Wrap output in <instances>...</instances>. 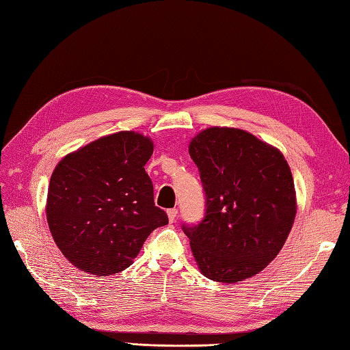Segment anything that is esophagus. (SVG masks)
Segmentation results:
<instances>
[{
  "label": "esophagus",
  "instance_id": "esophagus-1",
  "mask_svg": "<svg viewBox=\"0 0 350 350\" xmlns=\"http://www.w3.org/2000/svg\"><path fill=\"white\" fill-rule=\"evenodd\" d=\"M167 215H168L170 222H174V221H176V217H177V209H176V207H173V209H168V211H167Z\"/></svg>",
  "mask_w": 350,
  "mask_h": 350
}]
</instances>
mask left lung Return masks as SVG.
I'll return each instance as SVG.
<instances>
[{
  "mask_svg": "<svg viewBox=\"0 0 350 350\" xmlns=\"http://www.w3.org/2000/svg\"><path fill=\"white\" fill-rule=\"evenodd\" d=\"M206 209L183 224L200 269L236 282L263 271L284 245L296 215L292 171L280 150L252 133L209 128L192 138Z\"/></svg>",
  "mask_w": 350,
  "mask_h": 350,
  "instance_id": "obj_1",
  "label": "left lung"
}]
</instances>
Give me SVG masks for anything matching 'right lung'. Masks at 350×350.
Masks as SVG:
<instances>
[{
	"label": "right lung",
	"instance_id": "obj_1",
	"mask_svg": "<svg viewBox=\"0 0 350 350\" xmlns=\"http://www.w3.org/2000/svg\"><path fill=\"white\" fill-rule=\"evenodd\" d=\"M152 153L147 137L117 132L58 162L48 188V226L78 269L98 277L122 272L148 234L168 224L144 170Z\"/></svg>",
	"mask_w": 350,
	"mask_h": 350
}]
</instances>
